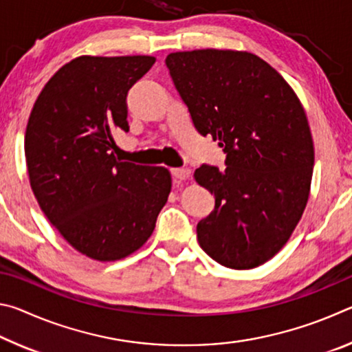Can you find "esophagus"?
Returning <instances> with one entry per match:
<instances>
[{
  "label": "esophagus",
  "instance_id": "34e87169",
  "mask_svg": "<svg viewBox=\"0 0 352 352\" xmlns=\"http://www.w3.org/2000/svg\"><path fill=\"white\" fill-rule=\"evenodd\" d=\"M172 175H174L177 180H186V178L190 177V170L189 169H182V168H175L170 169Z\"/></svg>",
  "mask_w": 352,
  "mask_h": 352
}]
</instances>
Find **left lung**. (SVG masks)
I'll use <instances>...</instances> for the list:
<instances>
[{"label": "left lung", "mask_w": 352, "mask_h": 352, "mask_svg": "<svg viewBox=\"0 0 352 352\" xmlns=\"http://www.w3.org/2000/svg\"><path fill=\"white\" fill-rule=\"evenodd\" d=\"M166 65L194 127L226 153L225 170L204 164L194 172L216 199L197 225L200 247L228 269L259 267L285 245L307 205L314 141L305 109L252 52H170Z\"/></svg>", "instance_id": "1"}]
</instances>
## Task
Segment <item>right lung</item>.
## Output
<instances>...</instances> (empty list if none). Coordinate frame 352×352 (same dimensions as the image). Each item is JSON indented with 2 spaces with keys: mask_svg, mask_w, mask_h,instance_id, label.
I'll return each instance as SVG.
<instances>
[{
  "mask_svg": "<svg viewBox=\"0 0 352 352\" xmlns=\"http://www.w3.org/2000/svg\"><path fill=\"white\" fill-rule=\"evenodd\" d=\"M152 56H80L46 82L29 116L25 155L41 211L94 261L127 258L147 242L168 201L170 172L119 162L113 135L129 132L127 93Z\"/></svg>",
  "mask_w": 352,
  "mask_h": 352,
  "instance_id": "1",
  "label": "right lung"
}]
</instances>
